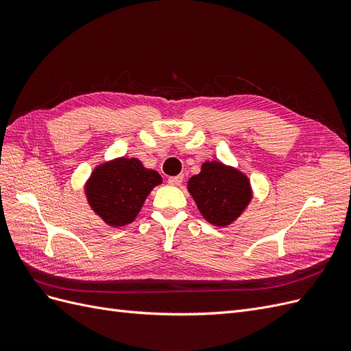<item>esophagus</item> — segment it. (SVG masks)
<instances>
[{"mask_svg":"<svg viewBox=\"0 0 351 351\" xmlns=\"http://www.w3.org/2000/svg\"><path fill=\"white\" fill-rule=\"evenodd\" d=\"M183 174H178V176H173V177H169L168 178V183L169 184H173V186H180L183 183Z\"/></svg>","mask_w":351,"mask_h":351,"instance_id":"esophagus-1","label":"esophagus"}]
</instances>
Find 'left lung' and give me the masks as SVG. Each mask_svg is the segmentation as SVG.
Returning <instances> with one entry per match:
<instances>
[{
	"label": "left lung",
	"instance_id": "obj_1",
	"mask_svg": "<svg viewBox=\"0 0 351 351\" xmlns=\"http://www.w3.org/2000/svg\"><path fill=\"white\" fill-rule=\"evenodd\" d=\"M187 189L204 218L219 227L237 219L252 199L247 177L217 161L202 165L200 173L189 180Z\"/></svg>",
	"mask_w": 351,
	"mask_h": 351
}]
</instances>
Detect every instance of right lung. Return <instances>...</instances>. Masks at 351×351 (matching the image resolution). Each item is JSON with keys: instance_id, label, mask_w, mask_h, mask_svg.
<instances>
[{"instance_id": "right-lung-1", "label": "right lung", "mask_w": 351, "mask_h": 351, "mask_svg": "<svg viewBox=\"0 0 351 351\" xmlns=\"http://www.w3.org/2000/svg\"><path fill=\"white\" fill-rule=\"evenodd\" d=\"M162 178L136 158H119L97 167L86 183L89 205L112 227L130 224L151 190Z\"/></svg>"}]
</instances>
